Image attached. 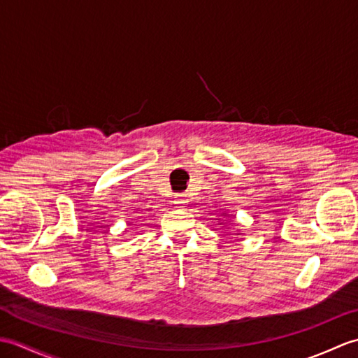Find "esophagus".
<instances>
[{"label": "esophagus", "mask_w": 358, "mask_h": 358, "mask_svg": "<svg viewBox=\"0 0 358 358\" xmlns=\"http://www.w3.org/2000/svg\"><path fill=\"white\" fill-rule=\"evenodd\" d=\"M173 203L177 204V206H185V204L187 203V200L185 199L183 195H177V196H175V201Z\"/></svg>", "instance_id": "obj_1"}]
</instances>
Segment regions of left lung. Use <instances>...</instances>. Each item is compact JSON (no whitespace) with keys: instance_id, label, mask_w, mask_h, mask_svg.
I'll return each mask as SVG.
<instances>
[{"instance_id":"obj_1","label":"left lung","mask_w":358,"mask_h":358,"mask_svg":"<svg viewBox=\"0 0 358 358\" xmlns=\"http://www.w3.org/2000/svg\"><path fill=\"white\" fill-rule=\"evenodd\" d=\"M220 224H222V223H220Z\"/></svg>"}]
</instances>
